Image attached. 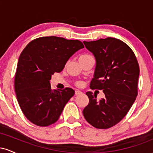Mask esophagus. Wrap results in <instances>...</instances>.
Segmentation results:
<instances>
[{"instance_id": "1", "label": "esophagus", "mask_w": 153, "mask_h": 153, "mask_svg": "<svg viewBox=\"0 0 153 153\" xmlns=\"http://www.w3.org/2000/svg\"><path fill=\"white\" fill-rule=\"evenodd\" d=\"M82 94V92L80 91H75V94L76 95H80V94Z\"/></svg>"}]
</instances>
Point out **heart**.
<instances>
[{
	"instance_id": "1",
	"label": "heart",
	"mask_w": 153,
	"mask_h": 153,
	"mask_svg": "<svg viewBox=\"0 0 153 153\" xmlns=\"http://www.w3.org/2000/svg\"><path fill=\"white\" fill-rule=\"evenodd\" d=\"M90 57V55H88V54H82V55H81L80 57H79V60H81V59H85V58H87V57ZM76 85H78V86H80V85H82V82H78L76 83Z\"/></svg>"
}]
</instances>
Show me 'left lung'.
Returning a JSON list of instances; mask_svg holds the SVG:
<instances>
[{
	"mask_svg": "<svg viewBox=\"0 0 153 153\" xmlns=\"http://www.w3.org/2000/svg\"><path fill=\"white\" fill-rule=\"evenodd\" d=\"M96 59L91 89L103 90L105 97L88 91L89 103L82 111L85 120L98 129H108L128 113L137 96L140 68L131 49L122 40L108 37L83 42Z\"/></svg>",
	"mask_w": 153,
	"mask_h": 153,
	"instance_id": "8db88e82",
	"label": "left lung"
}]
</instances>
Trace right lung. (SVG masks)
I'll return each instance as SVG.
<instances>
[{
    "instance_id": "1",
    "label": "right lung",
    "mask_w": 153,
    "mask_h": 153,
    "mask_svg": "<svg viewBox=\"0 0 153 153\" xmlns=\"http://www.w3.org/2000/svg\"><path fill=\"white\" fill-rule=\"evenodd\" d=\"M83 47L79 40L52 36L33 40L22 51L15 91L21 109L31 123L47 127L58 120L75 91L71 88L52 91V75L62 71L70 57Z\"/></svg>"
}]
</instances>
